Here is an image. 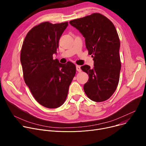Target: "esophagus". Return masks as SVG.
I'll list each match as a JSON object with an SVG mask.
<instances>
[{"label":"esophagus","mask_w":146,"mask_h":146,"mask_svg":"<svg viewBox=\"0 0 146 146\" xmlns=\"http://www.w3.org/2000/svg\"><path fill=\"white\" fill-rule=\"evenodd\" d=\"M76 70H77V71H78V72H80L81 71V68H80V66H78V65H77V66H76Z\"/></svg>","instance_id":"1"}]
</instances>
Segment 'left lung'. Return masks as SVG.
Returning a JSON list of instances; mask_svg holds the SVG:
<instances>
[{"mask_svg": "<svg viewBox=\"0 0 146 146\" xmlns=\"http://www.w3.org/2000/svg\"><path fill=\"white\" fill-rule=\"evenodd\" d=\"M69 23L85 37L88 54L94 58L93 69L87 65L81 67L89 76L84 92L94 102L105 101L114 94L119 80L120 42L117 30L109 19L97 13Z\"/></svg>", "mask_w": 146, "mask_h": 146, "instance_id": "left-lung-1", "label": "left lung"}]
</instances>
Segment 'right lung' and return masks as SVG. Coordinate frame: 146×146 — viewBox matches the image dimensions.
Here are the masks:
<instances>
[{"instance_id": "right-lung-1", "label": "right lung", "mask_w": 146, "mask_h": 146, "mask_svg": "<svg viewBox=\"0 0 146 146\" xmlns=\"http://www.w3.org/2000/svg\"><path fill=\"white\" fill-rule=\"evenodd\" d=\"M68 25V22L55 24L44 22L36 25L27 33L21 51L26 84L35 100L48 109L59 108L64 103L76 72L72 62L61 64L57 59H53L59 38Z\"/></svg>"}]
</instances>
